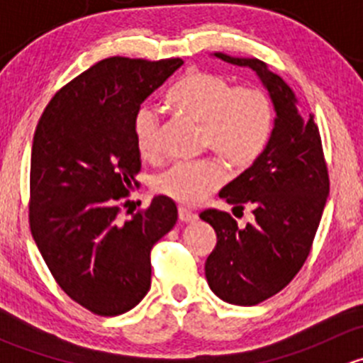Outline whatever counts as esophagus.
Masks as SVG:
<instances>
[{"label": "esophagus", "instance_id": "obj_1", "mask_svg": "<svg viewBox=\"0 0 363 363\" xmlns=\"http://www.w3.org/2000/svg\"><path fill=\"white\" fill-rule=\"evenodd\" d=\"M196 218H199V216H196L195 212L188 211L186 207H179V219H181L182 223H193L196 221Z\"/></svg>", "mask_w": 363, "mask_h": 363}]
</instances>
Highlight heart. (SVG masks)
<instances>
[{"mask_svg": "<svg viewBox=\"0 0 363 363\" xmlns=\"http://www.w3.org/2000/svg\"><path fill=\"white\" fill-rule=\"evenodd\" d=\"M175 112L202 124L200 145L233 174L256 163L272 138L274 105L255 86L235 87L228 79L203 69L186 72L164 94ZM137 151L144 158L160 155V117L140 105L131 119ZM223 170L214 161L175 163L156 177L160 195L181 205H196L221 186Z\"/></svg>", "mask_w": 363, "mask_h": 363, "instance_id": "heart-1", "label": "heart"}]
</instances>
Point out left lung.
I'll return each instance as SVG.
<instances>
[{
  "label": "left lung",
  "instance_id": "1",
  "mask_svg": "<svg viewBox=\"0 0 363 363\" xmlns=\"http://www.w3.org/2000/svg\"><path fill=\"white\" fill-rule=\"evenodd\" d=\"M216 57L255 69L277 112L262 158L219 193L235 208L251 207L255 221L240 228L228 212H200L218 235L205 262L208 286L225 302L256 306L288 286L306 263L330 179L320 130L311 113L306 117L298 112L290 86L259 60L219 52Z\"/></svg>",
  "mask_w": 363,
  "mask_h": 363
}]
</instances>
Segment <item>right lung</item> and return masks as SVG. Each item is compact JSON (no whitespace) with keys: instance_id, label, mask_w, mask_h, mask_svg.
<instances>
[{"instance_id":"right-lung-1","label":"right lung","mask_w":363,"mask_h":363,"mask_svg":"<svg viewBox=\"0 0 363 363\" xmlns=\"http://www.w3.org/2000/svg\"><path fill=\"white\" fill-rule=\"evenodd\" d=\"M181 65V57L101 60L65 84L36 124L31 235L61 290L98 316L123 314L144 298L152 246L177 221L167 196L128 219L121 208L142 168L133 113Z\"/></svg>"}]
</instances>
